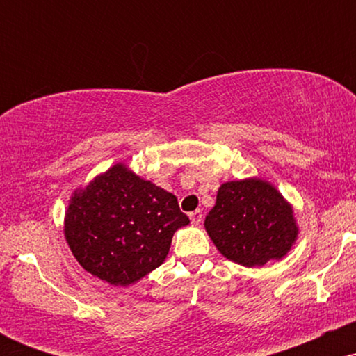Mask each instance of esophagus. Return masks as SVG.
Returning a JSON list of instances; mask_svg holds the SVG:
<instances>
[{
	"mask_svg": "<svg viewBox=\"0 0 356 356\" xmlns=\"http://www.w3.org/2000/svg\"><path fill=\"white\" fill-rule=\"evenodd\" d=\"M189 218H191V220H192V224H199V222H201V220H202V212H201V211L191 212Z\"/></svg>",
	"mask_w": 356,
	"mask_h": 356,
	"instance_id": "esophagus-1",
	"label": "esophagus"
}]
</instances>
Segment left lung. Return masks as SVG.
<instances>
[{
    "instance_id": "obj_1",
    "label": "left lung",
    "mask_w": 356,
    "mask_h": 356,
    "mask_svg": "<svg viewBox=\"0 0 356 356\" xmlns=\"http://www.w3.org/2000/svg\"><path fill=\"white\" fill-rule=\"evenodd\" d=\"M204 226L220 254L246 268L281 259L298 238L291 206L256 177L224 182Z\"/></svg>"
}]
</instances>
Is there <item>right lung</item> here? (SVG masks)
<instances>
[{"mask_svg": "<svg viewBox=\"0 0 356 356\" xmlns=\"http://www.w3.org/2000/svg\"><path fill=\"white\" fill-rule=\"evenodd\" d=\"M187 224L174 194L115 164L73 192L65 238L85 271L129 286L164 263L174 232Z\"/></svg>", "mask_w": 356, "mask_h": 356, "instance_id": "add662e5", "label": "right lung"}]
</instances>
